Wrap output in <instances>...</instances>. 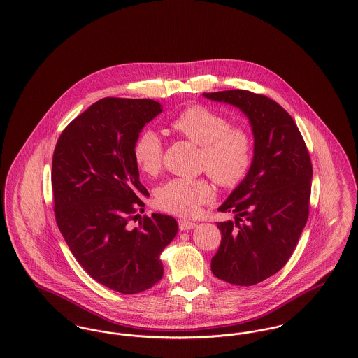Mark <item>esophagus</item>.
<instances>
[{
	"label": "esophagus",
	"instance_id": "1",
	"mask_svg": "<svg viewBox=\"0 0 358 358\" xmlns=\"http://www.w3.org/2000/svg\"><path fill=\"white\" fill-rule=\"evenodd\" d=\"M196 222H189V220H185V219H180L178 220V227H180V229L181 231H187V229H193V228H196Z\"/></svg>",
	"mask_w": 358,
	"mask_h": 358
}]
</instances>
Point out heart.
<instances>
[{
	"instance_id": "1",
	"label": "heart",
	"mask_w": 358,
	"mask_h": 358,
	"mask_svg": "<svg viewBox=\"0 0 358 358\" xmlns=\"http://www.w3.org/2000/svg\"><path fill=\"white\" fill-rule=\"evenodd\" d=\"M171 131L201 146L199 168L224 187H232L247 176L254 158V138L243 126H232L220 113L204 106H189L171 120ZM133 157L139 171L155 176L162 169L164 143L152 129L136 136ZM215 199L206 178H171L158 187L157 205L174 215L193 216Z\"/></svg>"
}]
</instances>
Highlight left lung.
I'll return each mask as SVG.
<instances>
[{
    "mask_svg": "<svg viewBox=\"0 0 358 358\" xmlns=\"http://www.w3.org/2000/svg\"><path fill=\"white\" fill-rule=\"evenodd\" d=\"M238 107L254 133V158L245 178L219 208L235 222H219L222 241L210 270L236 286H254L285 267L306 225L313 166L289 113L247 90L204 92Z\"/></svg>",
    "mask_w": 358,
    "mask_h": 358,
    "instance_id": "8db88e82",
    "label": "left lung"
}]
</instances>
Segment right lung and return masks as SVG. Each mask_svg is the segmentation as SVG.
I'll list each match as a JSON object with an SVG mask.
<instances>
[{
	"instance_id": "add662e5",
	"label": "right lung",
	"mask_w": 358,
	"mask_h": 358,
	"mask_svg": "<svg viewBox=\"0 0 358 358\" xmlns=\"http://www.w3.org/2000/svg\"><path fill=\"white\" fill-rule=\"evenodd\" d=\"M162 111L152 99L103 98L69 123L52 158L53 210L67 245L98 283L122 294L152 289L164 275L159 255L176 236L166 215L136 209L149 196L139 182L133 146Z\"/></svg>"
}]
</instances>
